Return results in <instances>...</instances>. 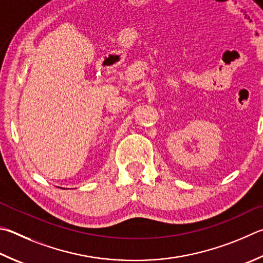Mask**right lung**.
<instances>
[{"label": "right lung", "mask_w": 263, "mask_h": 263, "mask_svg": "<svg viewBox=\"0 0 263 263\" xmlns=\"http://www.w3.org/2000/svg\"><path fill=\"white\" fill-rule=\"evenodd\" d=\"M57 187H59V186H57ZM60 189H61V187H60Z\"/></svg>", "instance_id": "obj_1"}]
</instances>
